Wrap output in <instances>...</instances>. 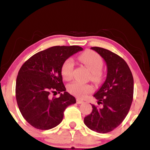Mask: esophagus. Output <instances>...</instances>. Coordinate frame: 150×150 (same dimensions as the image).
Wrapping results in <instances>:
<instances>
[{
  "mask_svg": "<svg viewBox=\"0 0 150 150\" xmlns=\"http://www.w3.org/2000/svg\"><path fill=\"white\" fill-rule=\"evenodd\" d=\"M84 103V101H83L82 100H80V99L79 98H77L76 99V103L77 104H82V103Z\"/></svg>",
  "mask_w": 150,
  "mask_h": 150,
  "instance_id": "1",
  "label": "esophagus"
}]
</instances>
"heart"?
Masks as SVG:
<instances>
[{
	"instance_id": "1",
	"label": "heart",
	"mask_w": 150,
	"mask_h": 150,
	"mask_svg": "<svg viewBox=\"0 0 150 150\" xmlns=\"http://www.w3.org/2000/svg\"><path fill=\"white\" fill-rule=\"evenodd\" d=\"M78 59L88 68L91 72V79L93 81H98L101 77V69L103 66V61L97 53L93 51H86L78 56ZM74 62L72 58H68L62 66L61 72L64 80H70L72 78ZM68 91L72 95L78 98H84L87 94L93 91V86L89 84L75 81L67 87Z\"/></svg>"
}]
</instances>
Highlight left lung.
I'll return each mask as SVG.
<instances>
[{
  "mask_svg": "<svg viewBox=\"0 0 150 150\" xmlns=\"http://www.w3.org/2000/svg\"><path fill=\"white\" fill-rule=\"evenodd\" d=\"M91 49L104 59L107 74L102 86L94 94L98 105L102 106L92 105L93 111L84 117V123L96 132L109 133L128 114L133 97V78L127 64L118 55L102 47Z\"/></svg>",
  "mask_w": 150,
  "mask_h": 150,
  "instance_id": "left-lung-1",
  "label": "left lung"
}]
</instances>
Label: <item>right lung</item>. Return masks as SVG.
I'll return each mask as SVG.
<instances>
[{
    "instance_id": "obj_1",
    "label": "right lung",
    "mask_w": 150,
    "mask_h": 150,
    "mask_svg": "<svg viewBox=\"0 0 150 150\" xmlns=\"http://www.w3.org/2000/svg\"><path fill=\"white\" fill-rule=\"evenodd\" d=\"M83 49L78 45L54 46L37 53L23 64L17 77L15 95L24 119L33 127L48 130L58 125L64 112L76 98L66 91L61 72L64 62ZM58 92V98L50 94Z\"/></svg>"
}]
</instances>
